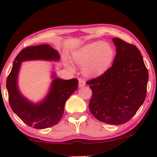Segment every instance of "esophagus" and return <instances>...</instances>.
Listing matches in <instances>:
<instances>
[{"instance_id":"34e87169","label":"esophagus","mask_w":157,"mask_h":157,"mask_svg":"<svg viewBox=\"0 0 157 157\" xmlns=\"http://www.w3.org/2000/svg\"><path fill=\"white\" fill-rule=\"evenodd\" d=\"M85 85H86V81H85L83 78L80 77V78H79V86H80V87H82Z\"/></svg>"}]
</instances>
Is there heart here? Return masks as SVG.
Here are the masks:
<instances>
[{"label": "heart", "instance_id": "heart-1", "mask_svg": "<svg viewBox=\"0 0 157 157\" xmlns=\"http://www.w3.org/2000/svg\"><path fill=\"white\" fill-rule=\"evenodd\" d=\"M74 60L82 66L88 76H98L110 68L114 58V50L107 43L96 41L86 44L73 53Z\"/></svg>", "mask_w": 157, "mask_h": 157}]
</instances>
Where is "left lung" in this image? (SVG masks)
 <instances>
[{
  "mask_svg": "<svg viewBox=\"0 0 157 157\" xmlns=\"http://www.w3.org/2000/svg\"><path fill=\"white\" fill-rule=\"evenodd\" d=\"M117 54L112 66L88 80L92 96L89 109L97 120L121 125L131 120L146 97L148 72L136 46L114 37Z\"/></svg>",
  "mask_w": 157,
  "mask_h": 157,
  "instance_id": "left-lung-1",
  "label": "left lung"
}]
</instances>
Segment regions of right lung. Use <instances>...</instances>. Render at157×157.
I'll return each mask as SVG.
<instances>
[{"label":"right lung","instance_id":"1","mask_svg":"<svg viewBox=\"0 0 157 157\" xmlns=\"http://www.w3.org/2000/svg\"><path fill=\"white\" fill-rule=\"evenodd\" d=\"M59 59L58 52L48 44L28 46L21 50L15 57L6 80L9 102L12 111L30 127L44 129L58 123L63 114L66 100L77 89L78 80L73 78L65 80L55 78L46 98L40 103L33 104L23 97L17 89V78L21 62L31 60H58Z\"/></svg>","mask_w":157,"mask_h":157}]
</instances>
